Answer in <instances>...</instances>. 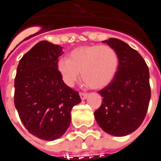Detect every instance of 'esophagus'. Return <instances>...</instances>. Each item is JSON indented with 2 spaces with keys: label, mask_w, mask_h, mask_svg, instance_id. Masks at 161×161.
<instances>
[{
  "label": "esophagus",
  "mask_w": 161,
  "mask_h": 161,
  "mask_svg": "<svg viewBox=\"0 0 161 161\" xmlns=\"http://www.w3.org/2000/svg\"><path fill=\"white\" fill-rule=\"evenodd\" d=\"M80 98H81V100H85L88 97V93H80Z\"/></svg>",
  "instance_id": "obj_1"
}]
</instances>
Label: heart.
I'll list each match as a JSON object with an SVG mask.
<instances>
[{"label": "heart", "instance_id": "b5f03b06", "mask_svg": "<svg viewBox=\"0 0 161 161\" xmlns=\"http://www.w3.org/2000/svg\"><path fill=\"white\" fill-rule=\"evenodd\" d=\"M119 67V55L108 45L82 46L74 49L69 58H61L57 68L64 81L72 86L81 72L84 83L91 89H102L113 80Z\"/></svg>", "mask_w": 161, "mask_h": 161}]
</instances>
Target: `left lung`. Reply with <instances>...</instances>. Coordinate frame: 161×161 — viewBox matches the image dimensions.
I'll return each instance as SVG.
<instances>
[{"instance_id": "left-lung-1", "label": "left lung", "mask_w": 161, "mask_h": 161, "mask_svg": "<svg viewBox=\"0 0 161 161\" xmlns=\"http://www.w3.org/2000/svg\"><path fill=\"white\" fill-rule=\"evenodd\" d=\"M116 51L119 67L110 83L98 91L103 97L94 117L101 128L114 136H127L144 119L151 98L149 70L140 54L118 38L103 41Z\"/></svg>"}]
</instances>
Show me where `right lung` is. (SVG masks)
<instances>
[{
  "mask_svg": "<svg viewBox=\"0 0 161 161\" xmlns=\"http://www.w3.org/2000/svg\"><path fill=\"white\" fill-rule=\"evenodd\" d=\"M63 53L59 45L38 42L20 59L14 80V105L22 123L33 136L47 141L65 133L72 107L81 102L58 70Z\"/></svg>",
  "mask_w": 161,
  "mask_h": 161,
  "instance_id": "1",
  "label": "right lung"
}]
</instances>
